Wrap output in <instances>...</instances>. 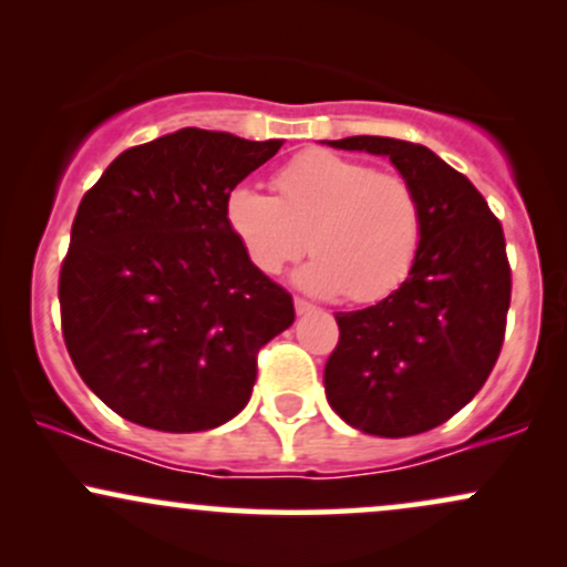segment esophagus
Here are the masks:
<instances>
[{"instance_id":"34e87169","label":"esophagus","mask_w":567,"mask_h":567,"mask_svg":"<svg viewBox=\"0 0 567 567\" xmlns=\"http://www.w3.org/2000/svg\"><path fill=\"white\" fill-rule=\"evenodd\" d=\"M317 306L311 301H306V298H296V315H311Z\"/></svg>"}]
</instances>
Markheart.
I'll return each mask as SVG.
<instances>
[{"label": "heart", "instance_id": "1", "mask_svg": "<svg viewBox=\"0 0 567 567\" xmlns=\"http://www.w3.org/2000/svg\"><path fill=\"white\" fill-rule=\"evenodd\" d=\"M275 188L237 186L226 199V224L261 275H279L309 245L315 261L298 282L320 296L375 303L410 277L424 205L405 175L315 148L279 167Z\"/></svg>", "mask_w": 567, "mask_h": 567}]
</instances>
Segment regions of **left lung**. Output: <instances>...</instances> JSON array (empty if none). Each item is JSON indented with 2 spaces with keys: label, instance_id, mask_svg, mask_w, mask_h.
<instances>
[{
  "label": "left lung",
  "instance_id": "8db88e82",
  "mask_svg": "<svg viewBox=\"0 0 567 567\" xmlns=\"http://www.w3.org/2000/svg\"><path fill=\"white\" fill-rule=\"evenodd\" d=\"M328 143L392 159L424 205V239L392 296L336 315L324 394L365 434L429 432L483 389L501 354L512 301L504 229L472 181L421 143L381 135Z\"/></svg>",
  "mask_w": 567,
  "mask_h": 567
}]
</instances>
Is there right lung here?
<instances>
[{
	"label": "right lung",
	"mask_w": 567,
	"mask_h": 567,
	"mask_svg": "<svg viewBox=\"0 0 567 567\" xmlns=\"http://www.w3.org/2000/svg\"><path fill=\"white\" fill-rule=\"evenodd\" d=\"M282 141L184 127L127 148L84 194L61 264L63 341L114 413L205 432L247 405L258 351L296 320L226 224V199Z\"/></svg>",
	"instance_id": "1"
}]
</instances>
